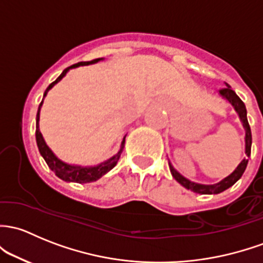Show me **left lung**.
<instances>
[{
	"label": "left lung",
	"mask_w": 263,
	"mask_h": 263,
	"mask_svg": "<svg viewBox=\"0 0 263 263\" xmlns=\"http://www.w3.org/2000/svg\"><path fill=\"white\" fill-rule=\"evenodd\" d=\"M219 95L222 96L224 99H227V101H228L229 103L234 107L236 112L238 113L239 118H241V122L246 129V137H245L246 155L250 157L251 145H252V135H251V127H250V124H248L247 109H246L245 103H243L242 99L236 95V92L232 89L231 85H229L228 83H226V88H223V89L219 90ZM247 164H248V159H243L241 161V164L236 167V170H234L231 175H228L227 178L223 179V180H220L219 182H217V184H213V185L198 184V182L187 180L186 178H184L180 173H178V171L174 168V166L170 164V162H168V166H170L171 175L174 176V179H175L179 184H181L182 186L186 187L187 190H192V192L198 193V194H219V193L224 192V190L228 189V187H231L234 182H237L239 179H241L243 173H245L246 167H247Z\"/></svg>",
	"instance_id": "1"
}]
</instances>
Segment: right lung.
Returning a JSON list of instances; mask_svg holds the SVG:
<instances>
[{
  "instance_id": "obj_1",
  "label": "right lung",
  "mask_w": 263,
  "mask_h": 263,
  "mask_svg": "<svg viewBox=\"0 0 263 263\" xmlns=\"http://www.w3.org/2000/svg\"><path fill=\"white\" fill-rule=\"evenodd\" d=\"M99 60H103V58L95 59V60H92V62L78 63V64H74V65L69 66V68L64 69V71H63V73L60 74V76L57 78V81L52 82L51 84L49 85L48 88H46L45 93H44V98H45V96L48 95L49 90H50L51 88L54 87V85L57 84L58 82H60L63 78H64L65 74L68 73L69 69L78 68V66H81V65L95 64V63H98ZM44 98H43V101H44ZM43 101H41L40 106H39L37 115H36V143H37V147H39V151H40L41 156L44 157V160L46 161L48 166L51 168V171H54L55 175H57L58 178H60L62 180H64V181L79 182V184H83V182H92V181L98 180L99 178H102L104 174L108 173L109 170H112V168L115 167L116 165H117L118 160H120V157H121V154H122V151H123L124 139H126V135H124L122 143H121L120 151H118V153L116 154L115 156H112L110 159L106 160V161L101 162L99 165H96V166H78V165H69V164H65V162H63L62 160L58 159V157L54 155V153H52L50 148H49V146L46 145L45 140H44L43 135H41L40 129H39L40 108H41V106H43Z\"/></svg>"
}]
</instances>
